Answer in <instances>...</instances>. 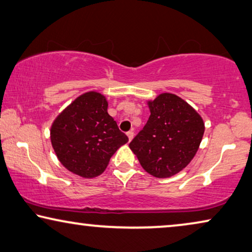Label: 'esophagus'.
<instances>
[{"label":"esophagus","instance_id":"obj_1","mask_svg":"<svg viewBox=\"0 0 252 252\" xmlns=\"http://www.w3.org/2000/svg\"><path fill=\"white\" fill-rule=\"evenodd\" d=\"M126 134H127V136H128V140L132 141V138L134 137V132H133V130H129V132H127Z\"/></svg>","mask_w":252,"mask_h":252}]
</instances>
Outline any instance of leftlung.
I'll return each mask as SVG.
<instances>
[{
    "label": "left lung",
    "mask_w": 252,
    "mask_h": 252,
    "mask_svg": "<svg viewBox=\"0 0 252 252\" xmlns=\"http://www.w3.org/2000/svg\"><path fill=\"white\" fill-rule=\"evenodd\" d=\"M150 117L129 148L152 176L170 177L187 167L201 143L205 124L175 94L162 93L149 102Z\"/></svg>",
    "instance_id": "obj_1"
}]
</instances>
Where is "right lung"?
Masks as SVG:
<instances>
[{
	"label": "right lung",
	"instance_id": "obj_1",
	"mask_svg": "<svg viewBox=\"0 0 252 252\" xmlns=\"http://www.w3.org/2000/svg\"><path fill=\"white\" fill-rule=\"evenodd\" d=\"M51 142L65 168L93 178L103 173L112 155L128 142V137L108 114L105 97L97 92H87L54 120Z\"/></svg>",
	"mask_w": 252,
	"mask_h": 252
}]
</instances>
